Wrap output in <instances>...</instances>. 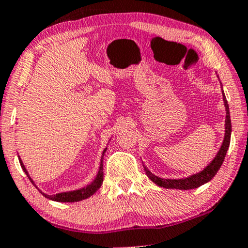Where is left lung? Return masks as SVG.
I'll list each match as a JSON object with an SVG mask.
<instances>
[{
	"instance_id": "obj_1",
	"label": "left lung",
	"mask_w": 248,
	"mask_h": 248,
	"mask_svg": "<svg viewBox=\"0 0 248 248\" xmlns=\"http://www.w3.org/2000/svg\"><path fill=\"white\" fill-rule=\"evenodd\" d=\"M223 99L225 102V108H226V120H225V138L221 144L220 150H219L217 156L215 157L211 163L207 166L203 171L196 175L190 176V177L184 178V179H164V178H158L155 175H153L149 170L144 168V171H146L147 176L149 177L155 184H157L158 186L166 187V189H181V190H187V189H196V187L203 186L204 183H207L209 181L215 177V175L217 171L220 169L221 164H223L225 155H226L227 149L230 146V140H231V132H232V126H231V118H230V110H229V104H227L226 98H225L224 92H223Z\"/></svg>"
}]
</instances>
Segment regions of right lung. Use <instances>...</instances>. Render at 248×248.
Returning <instances> with one entry per match:
<instances>
[{"label":"right lung","mask_w":248,"mask_h":248,"mask_svg":"<svg viewBox=\"0 0 248 248\" xmlns=\"http://www.w3.org/2000/svg\"><path fill=\"white\" fill-rule=\"evenodd\" d=\"M105 152H106V149L104 150V153H102V158H104V155H105ZM102 158H101V163H100V169H99V172H98V176H96V178L93 181L92 184H90V186H87L86 187H84V189H80V190H76V191H71V192H62V193H58V195H55V196H47L45 195V193H43V196H45L46 198L51 199V201H56V202H70V203H72V202H79V201H82V199H86L88 197H91V196L93 195V193H95L96 191L99 190V187L101 186L102 184V181H104V166H102ZM19 163H21V167L22 169L24 170V172L28 175V171L27 169H25L23 162L19 160ZM28 177H29V175H28ZM29 179L31 181V178L29 177ZM32 182V181H31ZM33 184V182H32Z\"/></svg>","instance_id":"1"}]
</instances>
